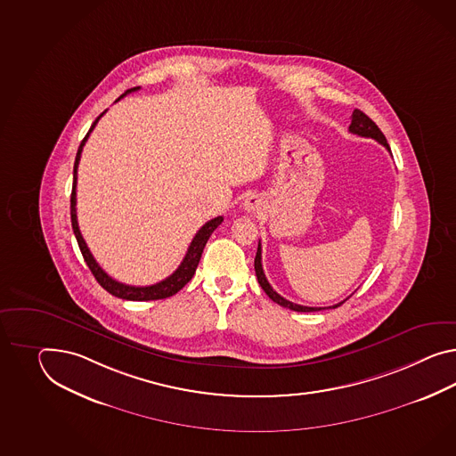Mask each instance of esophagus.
Listing matches in <instances>:
<instances>
[{
	"instance_id": "1",
	"label": "esophagus",
	"mask_w": 456,
	"mask_h": 456,
	"mask_svg": "<svg viewBox=\"0 0 456 456\" xmlns=\"http://www.w3.org/2000/svg\"><path fill=\"white\" fill-rule=\"evenodd\" d=\"M244 208L247 212L258 211L260 209V200L256 196H250V198L245 200Z\"/></svg>"
}]
</instances>
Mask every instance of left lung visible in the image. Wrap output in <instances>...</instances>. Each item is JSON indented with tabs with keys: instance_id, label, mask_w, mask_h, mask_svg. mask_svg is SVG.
Wrapping results in <instances>:
<instances>
[{
	"instance_id": "left-lung-1",
	"label": "left lung",
	"mask_w": 456,
	"mask_h": 456,
	"mask_svg": "<svg viewBox=\"0 0 456 456\" xmlns=\"http://www.w3.org/2000/svg\"><path fill=\"white\" fill-rule=\"evenodd\" d=\"M349 132H351V134H359V136L374 138L376 142H379L380 145L386 146V148H387V150L390 151L389 143H387V140H386L384 134L379 130L378 125L372 122V120L367 117L366 113H362L361 110L353 111V115H351V125H349ZM254 267H256V280H258L260 287H262L264 291L267 293L268 298H270V300L275 301V303H278L280 306H283V308H289V310L293 311H303V313H308V311L324 310V308L303 306V305L291 303V301L285 300L281 295H278L277 291L270 287L267 277H265V273H264V268H262V247H260V242H258V248H256V264H254ZM345 301H341V303H345ZM341 303L333 305V306H330V308H338Z\"/></svg>"
}]
</instances>
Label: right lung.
I'll use <instances>...</instances> for the list:
<instances>
[{
	"mask_svg": "<svg viewBox=\"0 0 456 456\" xmlns=\"http://www.w3.org/2000/svg\"><path fill=\"white\" fill-rule=\"evenodd\" d=\"M138 89H140V87L126 90V92H125L123 95H120V97H118L115 102L120 101V99H123L126 94H130V92H134V90ZM105 111H102L101 115L95 118V122L92 123L89 134H86V138L82 140V143L78 146L76 163H74V184H72V194H70V221H72V229H74V233H76V239H77L78 248H80V252H82V256H84L86 264L89 265L90 272L94 273L95 280L101 283L102 289H107L110 295H113V297H118V298H122V300H163V298H167V297L176 295L179 289H183V287L188 283L189 280L192 278L194 272H196V268H198V264H200V256H202L204 247L208 244V240H209L211 233L214 232L221 224H223L224 217L223 216H219V217H214V219H211L209 223L204 224V225L200 227V231H198V233L194 235L192 242L189 245L188 252H186V256L183 258L181 265L176 268V272H175V273H171V275L165 278V280L158 281L155 285H150V287H132V285H125V283H120V281H117V280H113V278L109 277V275L102 270L101 265L95 262L94 256L90 254L89 247H87L86 240H84V237H82V233L78 231L77 212H76V202H77V200H76L77 167L78 161H80V155H82V148L86 145V142H87V138H89L90 132L95 128V125H97V122L101 120L102 115H103Z\"/></svg>",
	"mask_w": 456,
	"mask_h": 456,
	"instance_id": "right-lung-1",
	"label": "right lung"
}]
</instances>
